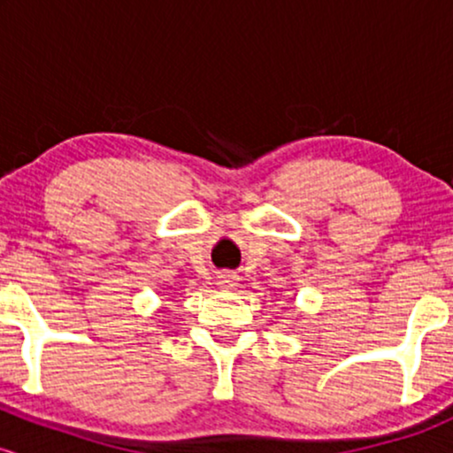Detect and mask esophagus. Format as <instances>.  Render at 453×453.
Returning a JSON list of instances; mask_svg holds the SVG:
<instances>
[{
	"label": "esophagus",
	"mask_w": 453,
	"mask_h": 453,
	"mask_svg": "<svg viewBox=\"0 0 453 453\" xmlns=\"http://www.w3.org/2000/svg\"><path fill=\"white\" fill-rule=\"evenodd\" d=\"M217 285H219V289H223V292H232V289L238 288V277L234 273H221L217 277Z\"/></svg>",
	"instance_id": "obj_1"
}]
</instances>
